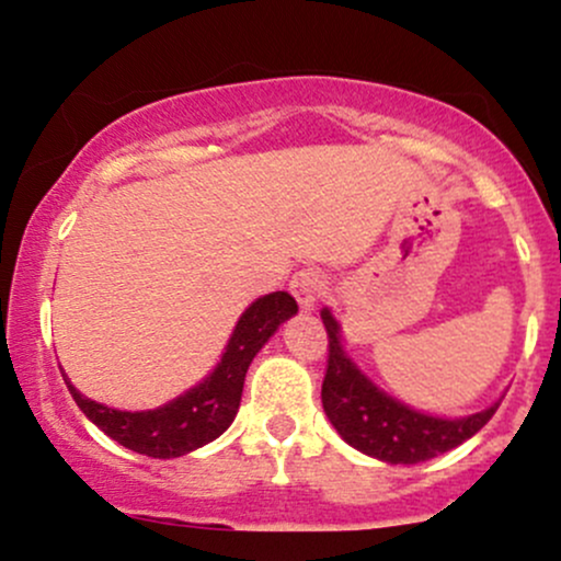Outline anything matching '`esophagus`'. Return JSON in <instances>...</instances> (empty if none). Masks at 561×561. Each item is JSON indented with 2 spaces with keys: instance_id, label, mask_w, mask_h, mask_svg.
<instances>
[{
  "instance_id": "obj_1",
  "label": "esophagus",
  "mask_w": 561,
  "mask_h": 561,
  "mask_svg": "<svg viewBox=\"0 0 561 561\" xmlns=\"http://www.w3.org/2000/svg\"><path fill=\"white\" fill-rule=\"evenodd\" d=\"M324 274L317 272V268H300V272H295L293 279H289V293H293V298L300 302V308H311L313 302L324 295Z\"/></svg>"
}]
</instances>
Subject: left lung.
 <instances>
[{"label":"left lung","mask_w":561,"mask_h":561,"mask_svg":"<svg viewBox=\"0 0 561 561\" xmlns=\"http://www.w3.org/2000/svg\"><path fill=\"white\" fill-rule=\"evenodd\" d=\"M327 327V371L321 382V403L345 443L388 465H420L461 446L480 433L499 403L467 420H437L398 403L377 390L340 347V327L332 313L321 311Z\"/></svg>","instance_id":"1"}]
</instances>
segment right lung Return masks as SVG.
<instances>
[{"mask_svg":"<svg viewBox=\"0 0 561 561\" xmlns=\"http://www.w3.org/2000/svg\"><path fill=\"white\" fill-rule=\"evenodd\" d=\"M293 313H298V302L287 293H272L255 300L237 321V330L214 375L160 409L115 411L83 398L68 379L66 385L83 414L121 446L152 459L184 456L216 440L234 422L250 362Z\"/></svg>","mask_w":561,"mask_h":561,"instance_id":"1","label":"right lung"}]
</instances>
